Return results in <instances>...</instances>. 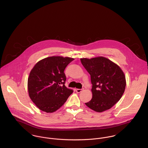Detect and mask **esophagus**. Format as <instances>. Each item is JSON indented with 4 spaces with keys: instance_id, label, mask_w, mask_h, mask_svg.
<instances>
[{
    "instance_id": "esophagus-1",
    "label": "esophagus",
    "mask_w": 148,
    "mask_h": 148,
    "mask_svg": "<svg viewBox=\"0 0 148 148\" xmlns=\"http://www.w3.org/2000/svg\"><path fill=\"white\" fill-rule=\"evenodd\" d=\"M76 92L77 93H80V92H82V91H83V89H76Z\"/></svg>"
}]
</instances>
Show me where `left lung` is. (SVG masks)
<instances>
[{
	"mask_svg": "<svg viewBox=\"0 0 148 148\" xmlns=\"http://www.w3.org/2000/svg\"><path fill=\"white\" fill-rule=\"evenodd\" d=\"M90 75L92 98L85 105L97 112L110 109L121 98L126 86L121 68L109 59L99 56L80 59Z\"/></svg>",
	"mask_w": 148,
	"mask_h": 148,
	"instance_id": "left-lung-1",
	"label": "left lung"
}]
</instances>
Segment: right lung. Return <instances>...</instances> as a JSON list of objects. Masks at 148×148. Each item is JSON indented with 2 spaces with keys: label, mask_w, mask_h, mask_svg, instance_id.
I'll return each instance as SVG.
<instances>
[{
  "label": "right lung",
  "mask_w": 148,
  "mask_h": 148,
  "mask_svg": "<svg viewBox=\"0 0 148 148\" xmlns=\"http://www.w3.org/2000/svg\"><path fill=\"white\" fill-rule=\"evenodd\" d=\"M74 60L63 56H51L39 61L28 78V95L41 110L52 113L59 109L73 93L65 86V68Z\"/></svg>",
  "instance_id": "1"
}]
</instances>
